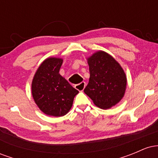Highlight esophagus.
<instances>
[{
  "instance_id": "1",
  "label": "esophagus",
  "mask_w": 158,
  "mask_h": 158,
  "mask_svg": "<svg viewBox=\"0 0 158 158\" xmlns=\"http://www.w3.org/2000/svg\"><path fill=\"white\" fill-rule=\"evenodd\" d=\"M85 81H81V83H79V84H77L75 85V88L78 90H79V91H82L83 90L85 89Z\"/></svg>"
}]
</instances>
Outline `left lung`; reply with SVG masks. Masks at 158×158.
I'll return each mask as SVG.
<instances>
[{
  "mask_svg": "<svg viewBox=\"0 0 158 158\" xmlns=\"http://www.w3.org/2000/svg\"><path fill=\"white\" fill-rule=\"evenodd\" d=\"M89 82L84 92L96 106L108 109L122 99L127 80L123 68L115 59L104 51H98L88 59Z\"/></svg>",
  "mask_w": 158,
  "mask_h": 158,
  "instance_id": "8db88e82",
  "label": "left lung"
}]
</instances>
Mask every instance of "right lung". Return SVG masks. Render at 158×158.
I'll return each instance as SVG.
<instances>
[{"label": "right lung", "instance_id": "obj_1", "mask_svg": "<svg viewBox=\"0 0 158 158\" xmlns=\"http://www.w3.org/2000/svg\"><path fill=\"white\" fill-rule=\"evenodd\" d=\"M63 60L49 58L41 63L32 82V94L40 110L47 115L61 117L71 108L79 93L59 73Z\"/></svg>", "mask_w": 158, "mask_h": 158}]
</instances>
